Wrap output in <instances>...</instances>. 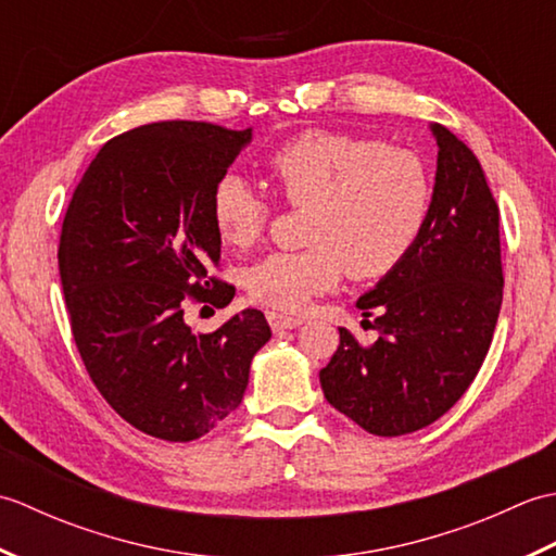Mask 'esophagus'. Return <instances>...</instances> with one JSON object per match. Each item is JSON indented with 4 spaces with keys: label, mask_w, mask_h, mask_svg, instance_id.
<instances>
[{
    "label": "esophagus",
    "mask_w": 556,
    "mask_h": 556,
    "mask_svg": "<svg viewBox=\"0 0 556 556\" xmlns=\"http://www.w3.org/2000/svg\"><path fill=\"white\" fill-rule=\"evenodd\" d=\"M267 323H269L271 329H275V332H285V329H296L303 320H301V317H293V315H285V313L269 311V313H267Z\"/></svg>",
    "instance_id": "34e87169"
}]
</instances>
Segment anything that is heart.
I'll use <instances>...</instances> for the list:
<instances>
[{
	"mask_svg": "<svg viewBox=\"0 0 556 556\" xmlns=\"http://www.w3.org/2000/svg\"><path fill=\"white\" fill-rule=\"evenodd\" d=\"M269 184L285 203L311 207L305 251H277L248 269V293L269 308L303 311L332 291L344 269L356 279L399 267L428 227L434 186L416 152L382 140L305 131L265 162ZM212 224L231 248L253 245L265 231L269 205L241 174H224L212 188Z\"/></svg>",
	"mask_w": 556,
	"mask_h": 556,
	"instance_id": "obj_1",
	"label": "heart"
}]
</instances>
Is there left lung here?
<instances>
[{
	"instance_id": "left-lung-1",
	"label": "left lung",
	"mask_w": 556,
	"mask_h": 556,
	"mask_svg": "<svg viewBox=\"0 0 556 556\" xmlns=\"http://www.w3.org/2000/svg\"><path fill=\"white\" fill-rule=\"evenodd\" d=\"M430 128L440 152L428 227L404 263L356 303L375 315L380 337L361 346L341 327L320 370L329 404L380 437L428 428L464 396L502 308L500 207L485 172L448 128Z\"/></svg>"
}]
</instances>
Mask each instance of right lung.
<instances>
[{"label":"right lung","mask_w":556,"mask_h":556,"mask_svg":"<svg viewBox=\"0 0 556 556\" xmlns=\"http://www.w3.org/2000/svg\"><path fill=\"white\" fill-rule=\"evenodd\" d=\"M253 131L160 122L104 143L71 198L59 275L71 332L90 380L136 430L191 442L243 401L255 353L271 332L248 308L193 334L186 299L229 305L210 269L222 239L210 200Z\"/></svg>","instance_id":"obj_1"}]
</instances>
